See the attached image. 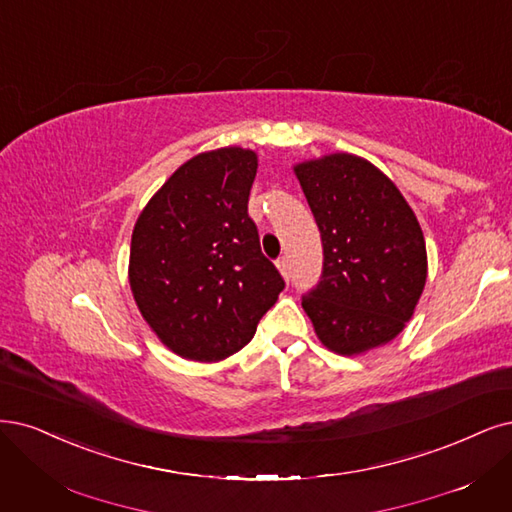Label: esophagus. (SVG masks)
<instances>
[{"instance_id":"1","label":"esophagus","mask_w":512,"mask_h":512,"mask_svg":"<svg viewBox=\"0 0 512 512\" xmlns=\"http://www.w3.org/2000/svg\"><path fill=\"white\" fill-rule=\"evenodd\" d=\"M277 269L281 271V275H284L286 279H290V262H288V256H281L277 260Z\"/></svg>"}]
</instances>
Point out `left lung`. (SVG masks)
<instances>
[{"label": "left lung", "instance_id": "1", "mask_svg": "<svg viewBox=\"0 0 512 512\" xmlns=\"http://www.w3.org/2000/svg\"><path fill=\"white\" fill-rule=\"evenodd\" d=\"M320 228L324 264L303 296L320 341L358 356L392 341L426 286L421 226L394 182L354 154L294 167Z\"/></svg>", "mask_w": 512, "mask_h": 512}]
</instances>
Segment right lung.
<instances>
[{"mask_svg": "<svg viewBox=\"0 0 512 512\" xmlns=\"http://www.w3.org/2000/svg\"><path fill=\"white\" fill-rule=\"evenodd\" d=\"M256 169V154L243 148L190 158L133 228L135 303L156 337L182 358L233 356L286 288L248 214Z\"/></svg>", "mask_w": 512, "mask_h": 512, "instance_id": "obj_1", "label": "right lung"}]
</instances>
